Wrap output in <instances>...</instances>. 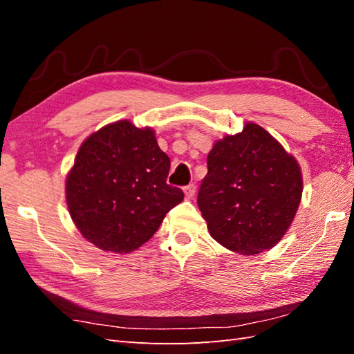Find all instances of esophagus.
Returning <instances> with one entry per match:
<instances>
[{"label":"esophagus","mask_w":354,"mask_h":354,"mask_svg":"<svg viewBox=\"0 0 354 354\" xmlns=\"http://www.w3.org/2000/svg\"><path fill=\"white\" fill-rule=\"evenodd\" d=\"M184 193H185V198L187 199H192L194 196V193H196V185H194V184L185 185L184 187Z\"/></svg>","instance_id":"obj_1"}]
</instances>
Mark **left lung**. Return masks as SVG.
Listing matches in <instances>:
<instances>
[{
    "instance_id": "1",
    "label": "left lung",
    "mask_w": 354,
    "mask_h": 354,
    "mask_svg": "<svg viewBox=\"0 0 354 354\" xmlns=\"http://www.w3.org/2000/svg\"><path fill=\"white\" fill-rule=\"evenodd\" d=\"M198 194L207 228L227 250L254 255L274 248L295 219L303 173L295 156L261 126L217 140Z\"/></svg>"
}]
</instances>
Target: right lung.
<instances>
[{
  "mask_svg": "<svg viewBox=\"0 0 354 354\" xmlns=\"http://www.w3.org/2000/svg\"><path fill=\"white\" fill-rule=\"evenodd\" d=\"M169 170L152 127L118 120L93 132L65 179L66 207L80 234L104 252L138 250L184 199L167 184Z\"/></svg>",
  "mask_w": 354,
  "mask_h": 354,
  "instance_id": "obj_1",
  "label": "right lung"
}]
</instances>
